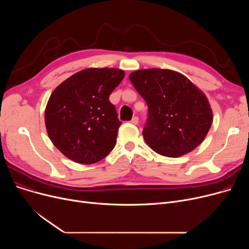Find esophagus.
Masks as SVG:
<instances>
[{"mask_svg":"<svg viewBox=\"0 0 249 249\" xmlns=\"http://www.w3.org/2000/svg\"><path fill=\"white\" fill-rule=\"evenodd\" d=\"M130 122H131L132 124H135V125H136V124H138V122H139L138 117H136V116H135V117H133L132 119H131V121H130Z\"/></svg>","mask_w":249,"mask_h":249,"instance_id":"1","label":"esophagus"}]
</instances>
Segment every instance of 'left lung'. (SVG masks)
Wrapping results in <instances>:
<instances>
[{
    "instance_id": "obj_1",
    "label": "left lung",
    "mask_w": 249,
    "mask_h": 249,
    "mask_svg": "<svg viewBox=\"0 0 249 249\" xmlns=\"http://www.w3.org/2000/svg\"><path fill=\"white\" fill-rule=\"evenodd\" d=\"M130 81L148 107L143 138L159 154L178 158L199 146L212 125L206 96L189 78L171 70H140Z\"/></svg>"
}]
</instances>
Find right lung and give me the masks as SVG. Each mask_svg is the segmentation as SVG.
Here are the masks:
<instances>
[{
	"mask_svg": "<svg viewBox=\"0 0 249 249\" xmlns=\"http://www.w3.org/2000/svg\"><path fill=\"white\" fill-rule=\"evenodd\" d=\"M124 75L118 69H87L51 94L45 126L52 143L67 158L90 164L112 151L122 122L109 97Z\"/></svg>",
	"mask_w": 249,
	"mask_h": 249,
	"instance_id": "obj_1",
	"label": "right lung"
}]
</instances>
